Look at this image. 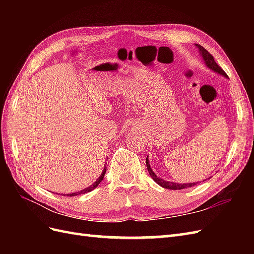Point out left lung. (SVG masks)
<instances>
[{
  "label": "left lung",
  "instance_id": "left-lung-1",
  "mask_svg": "<svg viewBox=\"0 0 254 254\" xmlns=\"http://www.w3.org/2000/svg\"><path fill=\"white\" fill-rule=\"evenodd\" d=\"M195 47L198 49V52H199V55H200V57L202 58L203 63L205 64L206 67H209L211 71L217 73L221 76H224V77L228 78L227 74L222 71V68L215 63L214 60V57L211 55V54L207 52L204 48H202L200 44H195ZM146 165H147V170H148V173L150 175V177L152 178V180L155 181L157 184H159L160 187H162L164 189H168V190H182V189H187V188H190V187H194L196 186V184H198L199 182H190V183H177V182H171V181H166V180H163L161 179L160 177H158L155 173H153V171L151 170L150 167V164H149V160H148V157L146 158ZM210 179V178H207ZM204 181V180H203Z\"/></svg>",
  "mask_w": 254,
  "mask_h": 254
}]
</instances>
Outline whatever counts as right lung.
Segmentation results:
<instances>
[{"instance_id": "add662e5", "label": "right lung", "mask_w": 254, "mask_h": 254, "mask_svg": "<svg viewBox=\"0 0 254 254\" xmlns=\"http://www.w3.org/2000/svg\"><path fill=\"white\" fill-rule=\"evenodd\" d=\"M106 164H107V163H106ZM106 171H107V168H106V166H105V168L103 170V173L101 174V176H99L98 178L96 179V181H95L93 184H91L90 187H88V188H86V189H83V190H79V191H76V193L66 194V196H77V195H80V194H86V193H89V191H91V190H93L98 186V184L103 181V179H104V176H105V174H106ZM64 196H65V195H64Z\"/></svg>"}]
</instances>
